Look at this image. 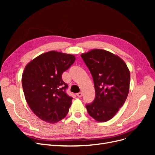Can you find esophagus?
I'll use <instances>...</instances> for the list:
<instances>
[{
  "instance_id": "obj_1",
  "label": "esophagus",
  "mask_w": 155,
  "mask_h": 155,
  "mask_svg": "<svg viewBox=\"0 0 155 155\" xmlns=\"http://www.w3.org/2000/svg\"><path fill=\"white\" fill-rule=\"evenodd\" d=\"M76 95L78 96V97H81L82 96V93L81 92H78V93L76 94Z\"/></svg>"
}]
</instances>
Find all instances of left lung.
<instances>
[{
  "mask_svg": "<svg viewBox=\"0 0 155 155\" xmlns=\"http://www.w3.org/2000/svg\"><path fill=\"white\" fill-rule=\"evenodd\" d=\"M92 75L95 98L87 104L94 119L105 122L123 106L129 91L130 72L124 61L109 51L94 49L81 55Z\"/></svg>",
  "mask_w": 155,
  "mask_h": 155,
  "instance_id": "left-lung-1",
  "label": "left lung"
}]
</instances>
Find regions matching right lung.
<instances>
[{"instance_id": "add662e5", "label": "right lung", "mask_w": 155, "mask_h": 155, "mask_svg": "<svg viewBox=\"0 0 155 155\" xmlns=\"http://www.w3.org/2000/svg\"><path fill=\"white\" fill-rule=\"evenodd\" d=\"M73 55L50 51L26 65L22 77L26 100L33 112L42 120L56 123L68 112L73 98L66 90L63 73L74 63Z\"/></svg>"}]
</instances>
